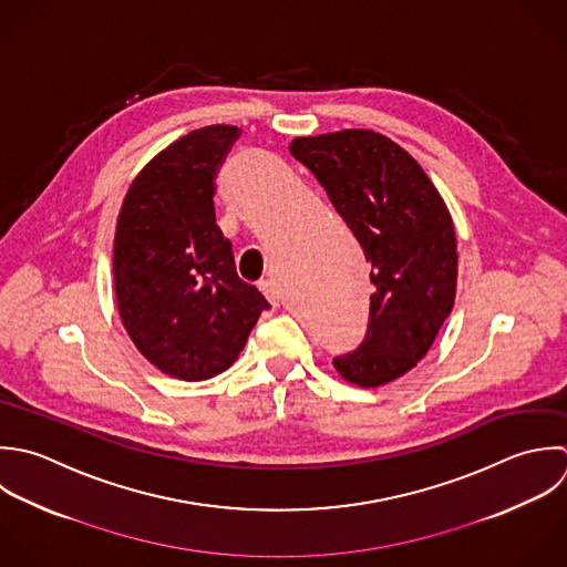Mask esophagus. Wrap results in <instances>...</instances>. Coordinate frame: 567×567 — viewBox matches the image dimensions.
<instances>
[{
	"label": "esophagus",
	"mask_w": 567,
	"mask_h": 567,
	"mask_svg": "<svg viewBox=\"0 0 567 567\" xmlns=\"http://www.w3.org/2000/svg\"><path fill=\"white\" fill-rule=\"evenodd\" d=\"M258 289L265 293V298L271 302V305H278L280 302V289L274 280H262L258 282Z\"/></svg>",
	"instance_id": "obj_1"
}]
</instances>
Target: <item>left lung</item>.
Returning <instances> with one entry per match:
<instances>
[{"instance_id":"8db88e82","label":"left lung","mask_w":567,"mask_h":567,"mask_svg":"<svg viewBox=\"0 0 567 567\" xmlns=\"http://www.w3.org/2000/svg\"><path fill=\"white\" fill-rule=\"evenodd\" d=\"M358 238L375 287L364 340L333 358L360 386L402 378L453 311L457 243L451 214L417 161L371 130L296 138L289 147Z\"/></svg>"}]
</instances>
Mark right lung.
Returning <instances> with one entry per match:
<instances>
[{"mask_svg": "<svg viewBox=\"0 0 567 567\" xmlns=\"http://www.w3.org/2000/svg\"><path fill=\"white\" fill-rule=\"evenodd\" d=\"M238 136L207 125L163 150L132 183L114 236V289L125 331L163 373L196 382L234 364L265 296L238 278L216 225V172Z\"/></svg>", "mask_w": 567, "mask_h": 567, "instance_id": "1", "label": "right lung"}]
</instances>
